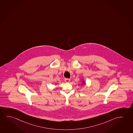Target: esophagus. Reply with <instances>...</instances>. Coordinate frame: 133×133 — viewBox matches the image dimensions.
Wrapping results in <instances>:
<instances>
[{"mask_svg": "<svg viewBox=\"0 0 133 133\" xmlns=\"http://www.w3.org/2000/svg\"><path fill=\"white\" fill-rule=\"evenodd\" d=\"M65 81L66 83L70 82V79H69V78H65Z\"/></svg>", "mask_w": 133, "mask_h": 133, "instance_id": "1", "label": "esophagus"}]
</instances>
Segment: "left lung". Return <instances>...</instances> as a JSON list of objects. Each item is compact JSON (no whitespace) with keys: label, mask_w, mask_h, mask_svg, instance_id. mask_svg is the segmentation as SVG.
<instances>
[{"label":"left lung","mask_w":133,"mask_h":133,"mask_svg":"<svg viewBox=\"0 0 133 133\" xmlns=\"http://www.w3.org/2000/svg\"><path fill=\"white\" fill-rule=\"evenodd\" d=\"M84 84H85V81L84 80H83L82 82V84H81V85H84Z\"/></svg>","instance_id":"1"}]
</instances>
